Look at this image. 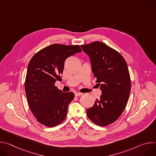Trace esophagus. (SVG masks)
I'll return each mask as SVG.
<instances>
[{
  "label": "esophagus",
  "instance_id": "obj_1",
  "mask_svg": "<svg viewBox=\"0 0 156 156\" xmlns=\"http://www.w3.org/2000/svg\"><path fill=\"white\" fill-rule=\"evenodd\" d=\"M83 94L81 93H79V92H75V96H81V95H82Z\"/></svg>",
  "mask_w": 156,
  "mask_h": 156
}]
</instances>
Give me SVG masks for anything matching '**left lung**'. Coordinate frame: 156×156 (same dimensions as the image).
I'll return each instance as SVG.
<instances>
[{
    "instance_id": "8db88e82",
    "label": "left lung",
    "mask_w": 156,
    "mask_h": 156,
    "mask_svg": "<svg viewBox=\"0 0 156 156\" xmlns=\"http://www.w3.org/2000/svg\"><path fill=\"white\" fill-rule=\"evenodd\" d=\"M81 47L90 57L94 76L102 91L100 99L87 108V115L96 125L107 126L120 117L129 98L131 80L127 63L119 52L102 42Z\"/></svg>"
}]
</instances>
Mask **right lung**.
Here are the masks:
<instances>
[{
  "label": "right lung",
  "instance_id": "obj_1",
  "mask_svg": "<svg viewBox=\"0 0 156 156\" xmlns=\"http://www.w3.org/2000/svg\"><path fill=\"white\" fill-rule=\"evenodd\" d=\"M80 52L79 45L54 44L36 53L30 61L25 92L32 113L42 125L53 127L65 120L75 94L62 92L55 83L61 80L65 60Z\"/></svg>",
  "mask_w": 156,
  "mask_h": 156
}]
</instances>
